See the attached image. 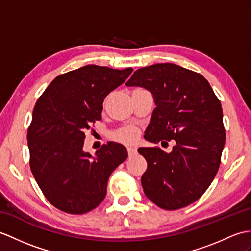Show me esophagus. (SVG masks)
<instances>
[{
	"label": "esophagus",
	"mask_w": 251,
	"mask_h": 251,
	"mask_svg": "<svg viewBox=\"0 0 251 251\" xmlns=\"http://www.w3.org/2000/svg\"><path fill=\"white\" fill-rule=\"evenodd\" d=\"M127 152H128V155H129V157L135 156L137 154V149L136 148H128Z\"/></svg>",
	"instance_id": "1"
}]
</instances>
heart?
<instances>
[{
    "label": "heart",
    "instance_id": "b5f03b06",
    "mask_svg": "<svg viewBox=\"0 0 251 251\" xmlns=\"http://www.w3.org/2000/svg\"><path fill=\"white\" fill-rule=\"evenodd\" d=\"M138 136H139V132L136 128L128 127V128H123V129L116 131L113 137L116 141L125 143V144H131V143L137 141Z\"/></svg>",
    "mask_w": 251,
    "mask_h": 251
}]
</instances>
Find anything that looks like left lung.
<instances>
[{
	"label": "left lung",
	"instance_id": "1",
	"mask_svg": "<svg viewBox=\"0 0 251 251\" xmlns=\"http://www.w3.org/2000/svg\"><path fill=\"white\" fill-rule=\"evenodd\" d=\"M126 85L144 87L154 96L145 140H176L171 153L156 147L138 150L148 162L141 177L145 196L169 211L191 204L219 169L226 141L220 100L202 75L172 63L140 68Z\"/></svg>",
	"mask_w": 251,
	"mask_h": 251
}]
</instances>
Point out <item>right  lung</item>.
Listing matches in <instances>:
<instances>
[{
	"instance_id": "right-lung-1",
	"label": "right lung",
	"mask_w": 251,
	"mask_h": 251,
	"mask_svg": "<svg viewBox=\"0 0 251 251\" xmlns=\"http://www.w3.org/2000/svg\"><path fill=\"white\" fill-rule=\"evenodd\" d=\"M132 73L86 65L57 75L35 104L27 129L30 167L44 196L68 214L100 204L111 173L127 158L120 143L108 142L95 156L83 151L91 125L101 120L103 99Z\"/></svg>"
}]
</instances>
